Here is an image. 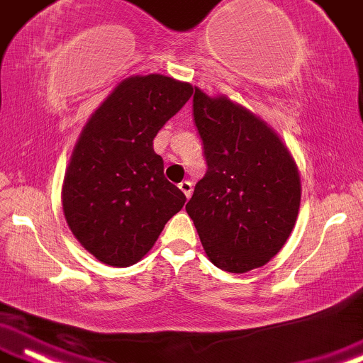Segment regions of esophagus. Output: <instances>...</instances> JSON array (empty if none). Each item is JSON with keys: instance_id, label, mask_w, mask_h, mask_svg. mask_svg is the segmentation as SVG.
Here are the masks:
<instances>
[{"instance_id": "obj_1", "label": "esophagus", "mask_w": 363, "mask_h": 363, "mask_svg": "<svg viewBox=\"0 0 363 363\" xmlns=\"http://www.w3.org/2000/svg\"><path fill=\"white\" fill-rule=\"evenodd\" d=\"M178 186H180V190L183 191V195H185L186 199H190V195H191V183L189 180H183Z\"/></svg>"}]
</instances>
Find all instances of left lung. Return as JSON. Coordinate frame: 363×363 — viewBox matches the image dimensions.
Returning <instances> with one entry per match:
<instances>
[{
	"label": "left lung",
	"instance_id": "1",
	"mask_svg": "<svg viewBox=\"0 0 363 363\" xmlns=\"http://www.w3.org/2000/svg\"><path fill=\"white\" fill-rule=\"evenodd\" d=\"M194 118L208 168L186 213L210 261L242 274L269 262L291 235L301 202L296 161L274 129L227 96L195 87Z\"/></svg>",
	"mask_w": 363,
	"mask_h": 363
}]
</instances>
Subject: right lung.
<instances>
[{"label":"right lung","instance_id":"obj_1","mask_svg":"<svg viewBox=\"0 0 363 363\" xmlns=\"http://www.w3.org/2000/svg\"><path fill=\"white\" fill-rule=\"evenodd\" d=\"M191 94L189 82L167 75H133L118 84L80 133L62 207L75 239L107 266L141 261L185 205L183 191L164 178L153 140Z\"/></svg>","mask_w":363,"mask_h":363}]
</instances>
